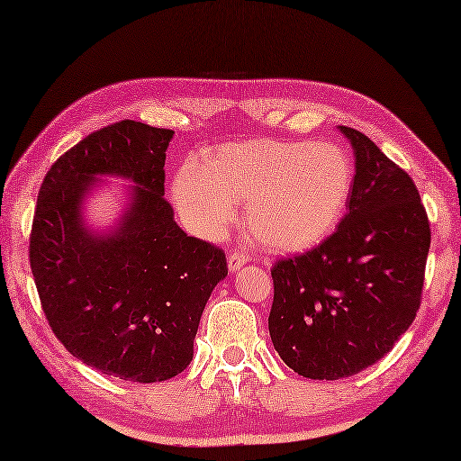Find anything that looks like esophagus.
Returning a JSON list of instances; mask_svg holds the SVG:
<instances>
[{"label":"esophagus","mask_w":461,"mask_h":461,"mask_svg":"<svg viewBox=\"0 0 461 461\" xmlns=\"http://www.w3.org/2000/svg\"><path fill=\"white\" fill-rule=\"evenodd\" d=\"M248 261H249L248 253L243 251V249H236V251H231L230 256H228V267L233 273V271H238V269H241L243 266H246Z\"/></svg>","instance_id":"34e87169"}]
</instances>
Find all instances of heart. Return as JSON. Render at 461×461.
Masks as SVG:
<instances>
[{
    "label": "heart",
    "instance_id": "1",
    "mask_svg": "<svg viewBox=\"0 0 461 461\" xmlns=\"http://www.w3.org/2000/svg\"><path fill=\"white\" fill-rule=\"evenodd\" d=\"M355 168L332 142L251 139L223 144L203 166L184 162L172 182L182 218L200 233H218L248 203L253 240L271 251H303L337 228Z\"/></svg>",
    "mask_w": 461,
    "mask_h": 461
}]
</instances>
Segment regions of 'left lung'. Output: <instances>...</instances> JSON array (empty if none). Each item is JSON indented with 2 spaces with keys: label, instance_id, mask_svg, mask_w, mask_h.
<instances>
[{
  "label": "left lung",
  "instance_id": "1",
  "mask_svg": "<svg viewBox=\"0 0 461 461\" xmlns=\"http://www.w3.org/2000/svg\"><path fill=\"white\" fill-rule=\"evenodd\" d=\"M339 131L355 150L348 212L315 249L271 269L273 347L312 380L358 375L393 350L416 319L429 251L412 178L368 136Z\"/></svg>",
  "mask_w": 461,
  "mask_h": 461
}]
</instances>
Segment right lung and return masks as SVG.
I'll list each match as a JSON object with an SVG mask.
<instances>
[{
	"instance_id": "right-lung-1",
	"label": "right lung",
	"mask_w": 461,
	"mask_h": 461,
	"mask_svg": "<svg viewBox=\"0 0 461 461\" xmlns=\"http://www.w3.org/2000/svg\"><path fill=\"white\" fill-rule=\"evenodd\" d=\"M172 136L136 121L86 136L49 168L29 238L55 337L85 365L140 384L190 365L205 303L228 276L225 253L184 233L164 200ZM109 175L135 185L113 228L95 232L84 223V202Z\"/></svg>"
}]
</instances>
